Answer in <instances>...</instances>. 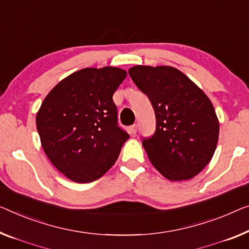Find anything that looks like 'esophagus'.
Masks as SVG:
<instances>
[{
	"instance_id": "obj_1",
	"label": "esophagus",
	"mask_w": 249,
	"mask_h": 249,
	"mask_svg": "<svg viewBox=\"0 0 249 249\" xmlns=\"http://www.w3.org/2000/svg\"><path fill=\"white\" fill-rule=\"evenodd\" d=\"M136 132H137V125H136V124L132 125L131 127H129V134L135 135V134H136Z\"/></svg>"
}]
</instances>
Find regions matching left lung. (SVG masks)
Wrapping results in <instances>:
<instances>
[{"label": "left lung", "mask_w": 249, "mask_h": 249, "mask_svg": "<svg viewBox=\"0 0 249 249\" xmlns=\"http://www.w3.org/2000/svg\"><path fill=\"white\" fill-rule=\"evenodd\" d=\"M128 73L155 112V133L142 141L151 163L171 181L192 179L217 147L219 122L213 103L173 67L135 66Z\"/></svg>", "instance_id": "obj_1"}]
</instances>
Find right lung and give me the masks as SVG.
Here are the masks:
<instances>
[{
    "label": "right lung",
    "mask_w": 249,
    "mask_h": 249,
    "mask_svg": "<svg viewBox=\"0 0 249 249\" xmlns=\"http://www.w3.org/2000/svg\"><path fill=\"white\" fill-rule=\"evenodd\" d=\"M127 72L85 68L51 89L36 113L44 153L59 172L78 183L103 177L129 135L117 123L113 95Z\"/></svg>",
    "instance_id": "1"
}]
</instances>
